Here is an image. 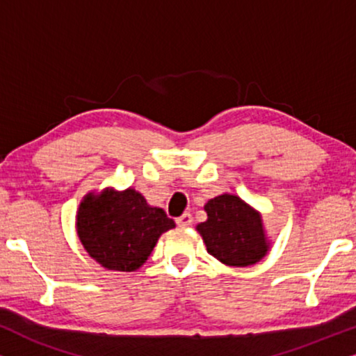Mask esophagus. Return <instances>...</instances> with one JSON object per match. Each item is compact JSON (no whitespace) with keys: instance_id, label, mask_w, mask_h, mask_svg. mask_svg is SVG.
I'll return each instance as SVG.
<instances>
[{"instance_id":"1","label":"esophagus","mask_w":356,"mask_h":356,"mask_svg":"<svg viewBox=\"0 0 356 356\" xmlns=\"http://www.w3.org/2000/svg\"><path fill=\"white\" fill-rule=\"evenodd\" d=\"M193 223V216L189 212H186V213H183L181 217H178L177 218V225L178 227H181V228H186V227H189Z\"/></svg>"}]
</instances>
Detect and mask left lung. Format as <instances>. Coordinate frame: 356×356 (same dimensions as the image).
I'll list each match as a JSON object with an SVG mask.
<instances>
[{"label": "left lung", "instance_id": "obj_1", "mask_svg": "<svg viewBox=\"0 0 356 356\" xmlns=\"http://www.w3.org/2000/svg\"><path fill=\"white\" fill-rule=\"evenodd\" d=\"M207 220L196 225L207 252L230 267L254 266L270 250L262 213L240 196L223 193L209 199Z\"/></svg>", "mask_w": 356, "mask_h": 356}]
</instances>
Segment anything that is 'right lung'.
I'll use <instances>...</instances> for the list:
<instances>
[{"instance_id": "obj_1", "label": "right lung", "mask_w": 356, "mask_h": 356, "mask_svg": "<svg viewBox=\"0 0 356 356\" xmlns=\"http://www.w3.org/2000/svg\"><path fill=\"white\" fill-rule=\"evenodd\" d=\"M175 228L163 209L134 188L87 193L76 213V232L92 259L108 270H138L162 233Z\"/></svg>"}]
</instances>
